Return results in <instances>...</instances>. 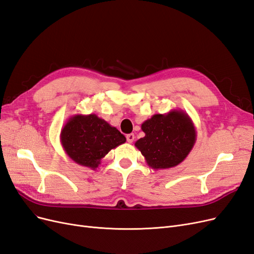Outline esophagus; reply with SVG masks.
<instances>
[{"label": "esophagus", "instance_id": "obj_1", "mask_svg": "<svg viewBox=\"0 0 254 254\" xmlns=\"http://www.w3.org/2000/svg\"><path fill=\"white\" fill-rule=\"evenodd\" d=\"M126 138H127V142L128 143H132L133 139H134V134L133 133H129L126 135Z\"/></svg>", "mask_w": 254, "mask_h": 254}]
</instances>
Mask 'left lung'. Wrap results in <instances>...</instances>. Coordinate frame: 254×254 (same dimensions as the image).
<instances>
[{
	"mask_svg": "<svg viewBox=\"0 0 254 254\" xmlns=\"http://www.w3.org/2000/svg\"><path fill=\"white\" fill-rule=\"evenodd\" d=\"M142 130L145 136L134 145L154 170L176 167L186 159L196 141L193 122L181 109L153 115L142 124Z\"/></svg>",
	"mask_w": 254,
	"mask_h": 254,
	"instance_id": "1",
	"label": "left lung"
}]
</instances>
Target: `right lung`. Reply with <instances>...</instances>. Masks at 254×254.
Wrapping results in <instances>:
<instances>
[{
  "label": "right lung",
  "mask_w": 254,
  "mask_h": 254,
  "mask_svg": "<svg viewBox=\"0 0 254 254\" xmlns=\"http://www.w3.org/2000/svg\"><path fill=\"white\" fill-rule=\"evenodd\" d=\"M60 139L73 162L92 170L111 149L126 142L124 134L94 113L71 116L61 130Z\"/></svg>",
  "instance_id": "1"
}]
</instances>
